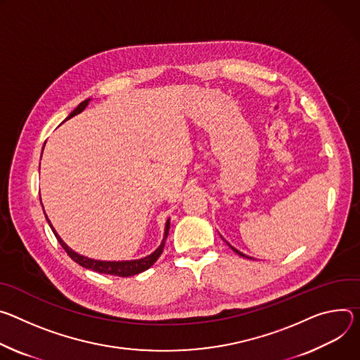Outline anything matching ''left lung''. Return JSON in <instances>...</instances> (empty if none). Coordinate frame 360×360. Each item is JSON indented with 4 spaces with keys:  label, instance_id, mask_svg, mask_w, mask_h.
Segmentation results:
<instances>
[{
    "label": "left lung",
    "instance_id": "obj_1",
    "mask_svg": "<svg viewBox=\"0 0 360 360\" xmlns=\"http://www.w3.org/2000/svg\"><path fill=\"white\" fill-rule=\"evenodd\" d=\"M226 243H227V242H226ZM227 245H229V243H227ZM229 246H230V248H231V250H233V252H236V253H237V255H240V256H243V257H248V259H252V257H249V256H246V255H243V253H242V252H238V250H237V249H234V248H233V246H231V245H229Z\"/></svg>",
    "mask_w": 360,
    "mask_h": 360
}]
</instances>
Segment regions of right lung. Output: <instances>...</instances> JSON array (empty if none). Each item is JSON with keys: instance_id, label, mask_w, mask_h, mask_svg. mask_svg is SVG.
I'll return each instance as SVG.
<instances>
[{"instance_id": "add662e5", "label": "right lung", "mask_w": 360, "mask_h": 360, "mask_svg": "<svg viewBox=\"0 0 360 360\" xmlns=\"http://www.w3.org/2000/svg\"><path fill=\"white\" fill-rule=\"evenodd\" d=\"M90 100H91V98H87V100H84L83 103H79V104L77 105V108H74V110L68 114V117H67L65 120H70L71 117H74V115H77V114L82 112V111L89 105ZM65 120H64V122H65ZM43 150H44V148H43ZM39 200H41V198H39ZM43 209H44V207H43ZM46 219H47V221H49V224H50V227H51L53 233L56 234L58 243L63 246V249L67 252V255H68V256H70L75 263H78L79 266H83V267H86V269L94 270V271H97V273H104V274H111V276H120V277L134 276V274H139V273H141V271L147 270L148 267H151V266L157 262V259L160 257V255L163 253L165 243H166V238H167L169 229H170V219H167V221H166V229H165V236H163V240H162V245H160V246H158V248H157L151 255H148V256H146V257H141V259H137V260L104 262V260H96V259H90V257H86V256H82V255L75 253L72 249H70V248L63 242V238L58 236V233H57V231H56V229L53 227V224H51V221L49 220L47 214H46Z\"/></svg>"}]
</instances>
